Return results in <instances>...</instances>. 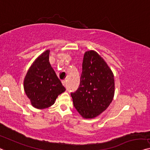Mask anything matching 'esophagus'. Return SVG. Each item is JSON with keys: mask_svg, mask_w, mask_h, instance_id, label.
Segmentation results:
<instances>
[{"mask_svg": "<svg viewBox=\"0 0 150 150\" xmlns=\"http://www.w3.org/2000/svg\"><path fill=\"white\" fill-rule=\"evenodd\" d=\"M62 85H63L64 87H65V86H66V81H62Z\"/></svg>", "mask_w": 150, "mask_h": 150, "instance_id": "esophagus-1", "label": "esophagus"}]
</instances>
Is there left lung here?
Returning a JSON list of instances; mask_svg holds the SVG:
<instances>
[{
    "label": "left lung",
    "mask_w": 150,
    "mask_h": 150,
    "mask_svg": "<svg viewBox=\"0 0 150 150\" xmlns=\"http://www.w3.org/2000/svg\"><path fill=\"white\" fill-rule=\"evenodd\" d=\"M113 72L95 50L84 53L79 88L71 93L73 102L79 115L91 119L108 108L115 96Z\"/></svg>",
    "instance_id": "obj_1"
}]
</instances>
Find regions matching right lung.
<instances>
[{
  "label": "right lung",
  "mask_w": 150,
  "mask_h": 150,
  "mask_svg": "<svg viewBox=\"0 0 150 150\" xmlns=\"http://www.w3.org/2000/svg\"><path fill=\"white\" fill-rule=\"evenodd\" d=\"M50 50L39 55L29 68L24 77L23 88L33 107L48 108L66 89L58 78L49 62Z\"/></svg>",
  "instance_id": "1"
}]
</instances>
